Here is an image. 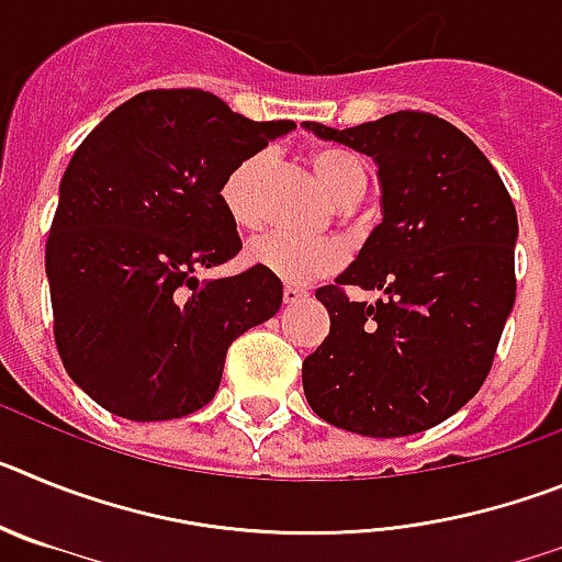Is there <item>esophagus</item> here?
<instances>
[{"label":"esophagus","mask_w":562,"mask_h":562,"mask_svg":"<svg viewBox=\"0 0 562 562\" xmlns=\"http://www.w3.org/2000/svg\"><path fill=\"white\" fill-rule=\"evenodd\" d=\"M306 295H310V292L301 290V286H292V284L284 286V304H301Z\"/></svg>","instance_id":"1"}]
</instances>
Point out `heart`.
I'll use <instances>...</instances> for the list:
<instances>
[{
	"label": "heart",
	"instance_id": "obj_1",
	"mask_svg": "<svg viewBox=\"0 0 562 562\" xmlns=\"http://www.w3.org/2000/svg\"><path fill=\"white\" fill-rule=\"evenodd\" d=\"M310 166L315 171L317 182L326 188L337 205H355L369 186V171L362 166L357 154L340 146H317L310 154ZM270 157L265 151L250 154L241 162L227 171L222 180L220 200L225 207L227 220L238 231H258L265 222L261 213V188H265ZM247 261L267 276H276L286 284H312L317 278H326L337 272L346 261V250L340 241L321 238V241H306L295 236H265L247 247Z\"/></svg>",
	"mask_w": 562,
	"mask_h": 562
}]
</instances>
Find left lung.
<instances>
[{
  "label": "left lung",
  "mask_w": 562,
  "mask_h": 562,
  "mask_svg": "<svg viewBox=\"0 0 562 562\" xmlns=\"http://www.w3.org/2000/svg\"><path fill=\"white\" fill-rule=\"evenodd\" d=\"M304 126L369 154L382 188V222L315 292L331 326L304 360L306 402L351 434H422L464 408L493 369L515 304V205L481 148L436 114ZM346 285L386 297L351 302Z\"/></svg>",
  "instance_id": "obj_1"
}]
</instances>
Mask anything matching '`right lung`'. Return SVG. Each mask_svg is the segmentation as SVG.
<instances>
[{
    "label": "right lung",
    "mask_w": 562,
    "mask_h": 562,
    "mask_svg": "<svg viewBox=\"0 0 562 562\" xmlns=\"http://www.w3.org/2000/svg\"><path fill=\"white\" fill-rule=\"evenodd\" d=\"M202 89H148L109 112L58 188L47 267L64 369L109 414L162 422L220 391L227 346L281 310L250 267L200 281L241 250L220 200L236 162L292 132Z\"/></svg>",
    "instance_id": "right-lung-1"
}]
</instances>
